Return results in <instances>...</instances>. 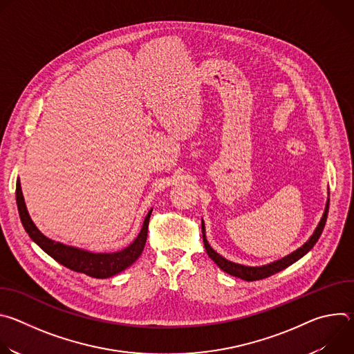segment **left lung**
Returning a JSON list of instances; mask_svg holds the SVG:
<instances>
[{"label":"left lung","mask_w":354,"mask_h":354,"mask_svg":"<svg viewBox=\"0 0 354 354\" xmlns=\"http://www.w3.org/2000/svg\"><path fill=\"white\" fill-rule=\"evenodd\" d=\"M328 210H329V198L326 201V206H325V212H324V216L318 224V227L315 228L314 234L311 235V238L302 245L301 248H298L297 250H294L292 254L276 261V262H272L269 265H265V266H257V268H252V266H243V265H239V263H234L231 261H227L225 258H223L220 254H217V252L210 246L207 238H206V230H205V223L203 220H201V232H203V242H205V248H206V252L207 255L212 261H214V263L221 269L224 270L225 273L231 274V276H235V277H239L242 280H246V281H255V280H261V279H266L286 268H288L290 265H292L294 262H297L298 259H301L302 257H304L306 254H308V252L314 248V245L317 243V241L319 239L322 231H324V227H325V223H326V218H328Z\"/></svg>","instance_id":"obj_1"}]
</instances>
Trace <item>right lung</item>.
I'll return each mask as SVG.
<instances>
[{"mask_svg":"<svg viewBox=\"0 0 354 354\" xmlns=\"http://www.w3.org/2000/svg\"><path fill=\"white\" fill-rule=\"evenodd\" d=\"M15 193H17V205H18V212H19L22 225H24L25 231L29 234V236L32 238V241H35L48 257H52L60 265H63L77 273H84L86 276L95 277V279L112 277V276L123 272L129 266H131L140 258L141 252L145 246L147 232H148V221H149L151 213H153V209L148 212V214L142 223L141 231L137 235V238L133 241V243H130L127 248H124L119 252H112V254H93V252L68 246V245L52 241L47 236H44L36 228L32 218L29 217L19 179L17 180V192Z\"/></svg>","mask_w":354,"mask_h":354,"instance_id":"right-lung-1","label":"right lung"}]
</instances>
